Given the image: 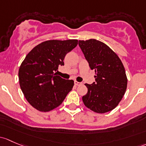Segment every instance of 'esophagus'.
I'll use <instances>...</instances> for the list:
<instances>
[{
	"mask_svg": "<svg viewBox=\"0 0 146 146\" xmlns=\"http://www.w3.org/2000/svg\"><path fill=\"white\" fill-rule=\"evenodd\" d=\"M74 83H75V85H77V86H80V85H82V82H78V81H75Z\"/></svg>",
	"mask_w": 146,
	"mask_h": 146,
	"instance_id": "34e87169",
	"label": "esophagus"
}]
</instances>
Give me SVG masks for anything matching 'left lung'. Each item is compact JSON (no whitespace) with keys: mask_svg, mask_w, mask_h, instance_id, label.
<instances>
[{"mask_svg":"<svg viewBox=\"0 0 146 146\" xmlns=\"http://www.w3.org/2000/svg\"><path fill=\"white\" fill-rule=\"evenodd\" d=\"M90 68L94 69L95 82L85 84L88 91L82 96L86 107L98 113L114 109L126 92L127 78L119 58L108 45L95 39L78 42Z\"/></svg>","mask_w":146,"mask_h":146,"instance_id":"left-lung-1","label":"left lung"}]
</instances>
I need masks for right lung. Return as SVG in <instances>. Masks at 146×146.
<instances>
[{"label":"right lung","mask_w":146,"mask_h":146,"mask_svg":"<svg viewBox=\"0 0 146 146\" xmlns=\"http://www.w3.org/2000/svg\"><path fill=\"white\" fill-rule=\"evenodd\" d=\"M78 40H47L38 45L21 63L19 70L21 90L28 102L42 112L61 105L73 89V80L63 79L55 72L64 66L66 54L78 45Z\"/></svg>","instance_id":"add662e5"}]
</instances>
